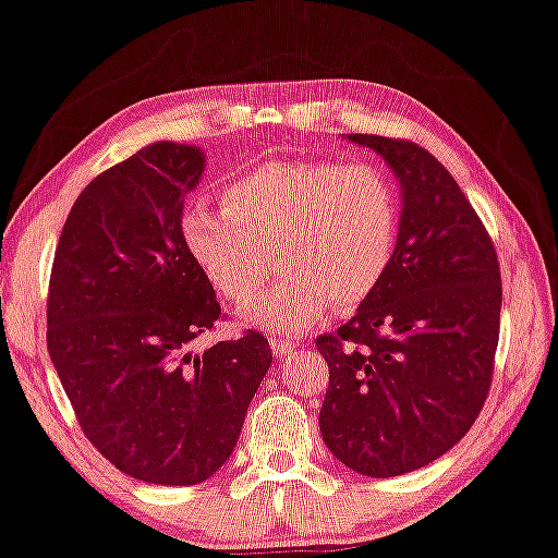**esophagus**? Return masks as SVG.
<instances>
[{
	"instance_id": "1",
	"label": "esophagus",
	"mask_w": 558,
	"mask_h": 558,
	"mask_svg": "<svg viewBox=\"0 0 558 558\" xmlns=\"http://www.w3.org/2000/svg\"><path fill=\"white\" fill-rule=\"evenodd\" d=\"M270 348H272V353L278 355V359H286V355H290V353H293L295 348H298V340L272 336V338H270Z\"/></svg>"
}]
</instances>
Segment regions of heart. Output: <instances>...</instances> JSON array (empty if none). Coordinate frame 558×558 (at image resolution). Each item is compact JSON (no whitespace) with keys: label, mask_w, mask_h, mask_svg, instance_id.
Segmentation results:
<instances>
[{"label":"heart","mask_w":558,"mask_h":558,"mask_svg":"<svg viewBox=\"0 0 558 558\" xmlns=\"http://www.w3.org/2000/svg\"><path fill=\"white\" fill-rule=\"evenodd\" d=\"M180 230L199 270L238 305L259 292L278 252L287 272L254 296L245 318L298 332L332 305L355 307L376 293L396 255L398 203L373 165L276 160L232 180L222 210H187Z\"/></svg>","instance_id":"b5f03b06"}]
</instances>
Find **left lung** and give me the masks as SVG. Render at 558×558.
Wrapping results in <instances>:
<instances>
[{
  "label": "left lung",
  "instance_id": "obj_1",
  "mask_svg": "<svg viewBox=\"0 0 558 558\" xmlns=\"http://www.w3.org/2000/svg\"><path fill=\"white\" fill-rule=\"evenodd\" d=\"M403 187L393 263L376 293L315 345L328 363L320 434L371 478L428 465L469 434L494 378L501 270L494 240L453 174L398 137L351 135Z\"/></svg>",
  "mask_w": 558,
  "mask_h": 558
}]
</instances>
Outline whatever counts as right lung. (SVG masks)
Masks as SVG:
<instances>
[{"mask_svg": "<svg viewBox=\"0 0 558 558\" xmlns=\"http://www.w3.org/2000/svg\"><path fill=\"white\" fill-rule=\"evenodd\" d=\"M197 147L157 143L99 172L54 251L47 351L74 418L132 478L193 486L230 459L272 353L263 332L195 340L222 318L182 240Z\"/></svg>", "mask_w": 558, "mask_h": 558, "instance_id": "1", "label": "right lung"}]
</instances>
